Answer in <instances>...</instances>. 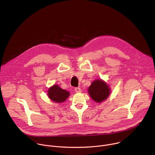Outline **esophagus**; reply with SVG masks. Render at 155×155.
I'll list each match as a JSON object with an SVG mask.
<instances>
[{"instance_id": "obj_1", "label": "esophagus", "mask_w": 155, "mask_h": 155, "mask_svg": "<svg viewBox=\"0 0 155 155\" xmlns=\"http://www.w3.org/2000/svg\"><path fill=\"white\" fill-rule=\"evenodd\" d=\"M75 91L76 93H81V90L80 89V87H75Z\"/></svg>"}]
</instances>
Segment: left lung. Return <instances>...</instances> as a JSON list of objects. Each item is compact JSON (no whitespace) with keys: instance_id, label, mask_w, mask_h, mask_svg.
I'll use <instances>...</instances> for the list:
<instances>
[{"instance_id":"left-lung-1","label":"left lung","mask_w":155,"mask_h":155,"mask_svg":"<svg viewBox=\"0 0 155 155\" xmlns=\"http://www.w3.org/2000/svg\"><path fill=\"white\" fill-rule=\"evenodd\" d=\"M87 93L91 99L97 103L105 101L111 93L109 85L102 79L94 80L88 87Z\"/></svg>"}]
</instances>
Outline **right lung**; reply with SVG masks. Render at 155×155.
Returning a JSON list of instances; mask_svg holds the SVG:
<instances>
[{"label":"right lung","instance_id":"right-lung-1","mask_svg":"<svg viewBox=\"0 0 155 155\" xmlns=\"http://www.w3.org/2000/svg\"><path fill=\"white\" fill-rule=\"evenodd\" d=\"M47 92L48 98L55 103L64 102L70 96L69 91L62 89L58 84H54L49 87Z\"/></svg>","mask_w":155,"mask_h":155}]
</instances>
